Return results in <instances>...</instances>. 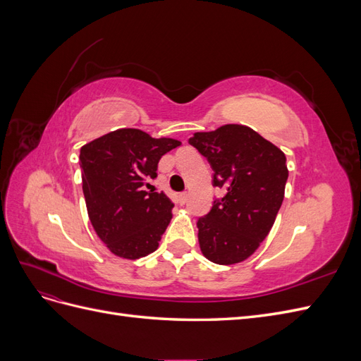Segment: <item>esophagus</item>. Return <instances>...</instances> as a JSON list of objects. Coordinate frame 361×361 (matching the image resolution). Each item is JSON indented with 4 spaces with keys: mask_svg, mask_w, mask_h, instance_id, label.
<instances>
[{
    "mask_svg": "<svg viewBox=\"0 0 361 361\" xmlns=\"http://www.w3.org/2000/svg\"><path fill=\"white\" fill-rule=\"evenodd\" d=\"M178 202H179V204H185V203H187V202H188V194H187V192H180Z\"/></svg>",
    "mask_w": 361,
    "mask_h": 361,
    "instance_id": "esophagus-1",
    "label": "esophagus"
}]
</instances>
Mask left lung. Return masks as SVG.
I'll list each match as a JSON object with an SVG mask.
<instances>
[{
    "instance_id": "left-lung-1",
    "label": "left lung",
    "mask_w": 361,
    "mask_h": 361,
    "mask_svg": "<svg viewBox=\"0 0 361 361\" xmlns=\"http://www.w3.org/2000/svg\"><path fill=\"white\" fill-rule=\"evenodd\" d=\"M190 145L209 161L214 187L226 191L197 221L202 253L218 265L239 264L255 253L276 221L289 176L286 157L244 125L195 133Z\"/></svg>"
}]
</instances>
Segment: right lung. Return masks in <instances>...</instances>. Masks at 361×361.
I'll return each mask as SVG.
<instances>
[{
	"label": "right lung",
	"instance_id": "1",
	"mask_svg": "<svg viewBox=\"0 0 361 361\" xmlns=\"http://www.w3.org/2000/svg\"><path fill=\"white\" fill-rule=\"evenodd\" d=\"M180 146L134 128L108 133L81 147L82 192L90 223L113 255L135 260L158 248L171 220L164 192L146 191L162 155Z\"/></svg>",
	"mask_w": 361,
	"mask_h": 361
}]
</instances>
